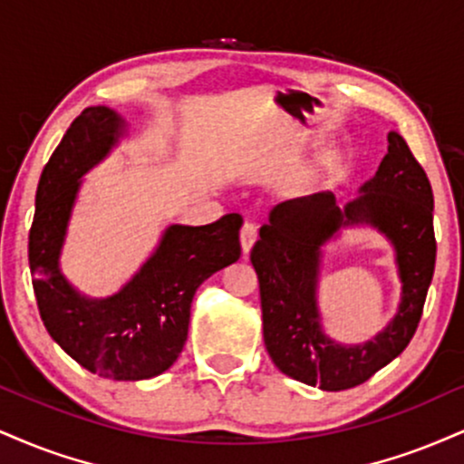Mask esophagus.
I'll return each mask as SVG.
<instances>
[{"instance_id": "obj_1", "label": "esophagus", "mask_w": 464, "mask_h": 464, "mask_svg": "<svg viewBox=\"0 0 464 464\" xmlns=\"http://www.w3.org/2000/svg\"><path fill=\"white\" fill-rule=\"evenodd\" d=\"M256 242V227L253 222H246V225L242 227V231H239V244H242V253L248 255L250 248L255 246Z\"/></svg>"}]
</instances>
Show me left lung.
I'll return each instance as SVG.
<instances>
[{
	"mask_svg": "<svg viewBox=\"0 0 464 464\" xmlns=\"http://www.w3.org/2000/svg\"><path fill=\"white\" fill-rule=\"evenodd\" d=\"M389 153L361 197L339 208L334 194L285 200L261 227L250 261L259 276L264 339L275 365L294 381L324 392L362 384L409 345L421 320L432 281L434 197L426 170L400 133H389ZM370 221L387 232L399 253L402 303L399 314L370 343L342 346L321 331L316 272L321 246L339 227Z\"/></svg>",
	"mask_w": 464,
	"mask_h": 464,
	"instance_id": "1",
	"label": "left lung"
}]
</instances>
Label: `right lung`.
Segmentation results:
<instances>
[{
    "label": "right lung",
    "mask_w": 464,
    "mask_h": 464,
    "mask_svg": "<svg viewBox=\"0 0 464 464\" xmlns=\"http://www.w3.org/2000/svg\"><path fill=\"white\" fill-rule=\"evenodd\" d=\"M119 131L121 119L108 108H86L71 122L38 181L30 270L44 328L71 359L111 381H142L169 370L181 354L200 283L239 259L242 216L169 227L153 256L119 294L82 298L60 275V246L77 179L108 155Z\"/></svg>",
    "instance_id": "1"
}]
</instances>
